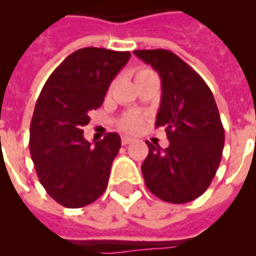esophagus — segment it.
Masks as SVG:
<instances>
[{"instance_id":"34e87169","label":"esophagus","mask_w":256,"mask_h":256,"mask_svg":"<svg viewBox=\"0 0 256 256\" xmlns=\"http://www.w3.org/2000/svg\"><path fill=\"white\" fill-rule=\"evenodd\" d=\"M134 138H132V136H122V144H132V142H134Z\"/></svg>"}]
</instances>
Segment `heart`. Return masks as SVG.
<instances>
[{"instance_id": "1", "label": "heart", "mask_w": 256, "mask_h": 256, "mask_svg": "<svg viewBox=\"0 0 256 256\" xmlns=\"http://www.w3.org/2000/svg\"><path fill=\"white\" fill-rule=\"evenodd\" d=\"M152 73L150 69H140L136 72V80L140 77H144V76H148V74ZM144 124V116H140V112H128V114H124L122 118L118 122V126H120V130H124V132H136V130H140V126Z\"/></svg>"}]
</instances>
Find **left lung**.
Returning a JSON list of instances; mask_svg holds the SVG:
<instances>
[{
    "mask_svg": "<svg viewBox=\"0 0 256 256\" xmlns=\"http://www.w3.org/2000/svg\"><path fill=\"white\" fill-rule=\"evenodd\" d=\"M158 72L162 82L156 128H164L168 148L148 146L142 164L144 183L164 202L186 203L208 188L224 146L218 108L210 88L194 69L168 50H134Z\"/></svg>",
    "mask_w": 256,
    "mask_h": 256,
    "instance_id": "1",
    "label": "left lung"
}]
</instances>
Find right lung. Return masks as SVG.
<instances>
[{
	"instance_id": "add662e5",
	"label": "right lung",
	"mask_w": 256,
	"mask_h": 256,
	"mask_svg": "<svg viewBox=\"0 0 256 256\" xmlns=\"http://www.w3.org/2000/svg\"><path fill=\"white\" fill-rule=\"evenodd\" d=\"M130 56L84 48L70 54L42 88L30 124V156L46 192L62 206H88L108 187L120 136L108 132L92 146L82 128Z\"/></svg>"
}]
</instances>
